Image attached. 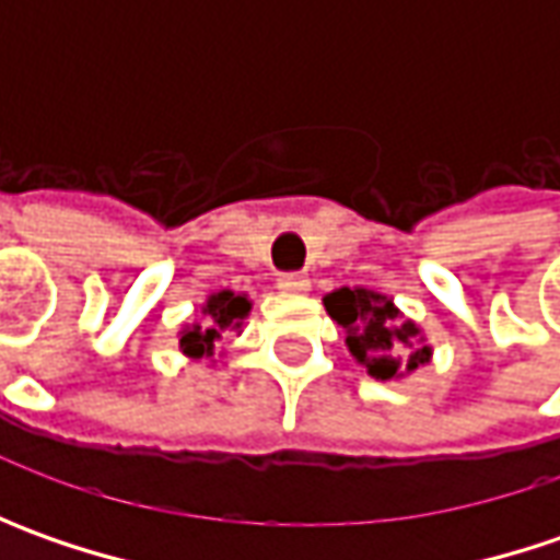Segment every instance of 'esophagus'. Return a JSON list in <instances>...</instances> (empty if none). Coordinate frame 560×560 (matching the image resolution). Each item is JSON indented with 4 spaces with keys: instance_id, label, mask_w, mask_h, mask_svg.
<instances>
[{
    "instance_id": "1",
    "label": "esophagus",
    "mask_w": 560,
    "mask_h": 560,
    "mask_svg": "<svg viewBox=\"0 0 560 560\" xmlns=\"http://www.w3.org/2000/svg\"><path fill=\"white\" fill-rule=\"evenodd\" d=\"M277 287L287 292H305L308 290V277L299 270H283V273H277Z\"/></svg>"
}]
</instances>
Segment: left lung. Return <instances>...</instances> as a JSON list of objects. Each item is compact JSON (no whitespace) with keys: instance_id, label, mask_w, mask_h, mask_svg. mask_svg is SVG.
<instances>
[{"instance_id":"8db88e82","label":"left lung","mask_w":560,"mask_h":560,"mask_svg":"<svg viewBox=\"0 0 560 560\" xmlns=\"http://www.w3.org/2000/svg\"><path fill=\"white\" fill-rule=\"evenodd\" d=\"M327 312L336 324L346 327V342L349 352L368 368V374L376 380H389V376L405 371H415L430 358L427 346H418L420 330L411 320H398L396 305L383 295H374L368 290H342L330 292L324 299ZM412 355L408 357L407 352ZM409 361L405 362L404 358Z\"/></svg>"}]
</instances>
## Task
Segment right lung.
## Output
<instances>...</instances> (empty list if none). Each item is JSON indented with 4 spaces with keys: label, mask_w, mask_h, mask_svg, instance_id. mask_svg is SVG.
Wrapping results in <instances>:
<instances>
[{
    "label": "right lung",
    "mask_w": 560,
    "mask_h": 560,
    "mask_svg": "<svg viewBox=\"0 0 560 560\" xmlns=\"http://www.w3.org/2000/svg\"><path fill=\"white\" fill-rule=\"evenodd\" d=\"M248 314V299L236 295V292H214L205 305V327H189L180 336V349L186 355H211L214 352V339L233 327L243 324V317Z\"/></svg>",
    "instance_id": "obj_1"
}]
</instances>
